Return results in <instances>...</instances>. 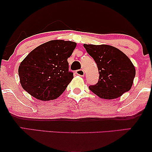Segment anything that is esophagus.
Returning <instances> with one entry per match:
<instances>
[{
  "instance_id": "obj_1",
  "label": "esophagus",
  "mask_w": 152,
  "mask_h": 152,
  "mask_svg": "<svg viewBox=\"0 0 152 152\" xmlns=\"http://www.w3.org/2000/svg\"><path fill=\"white\" fill-rule=\"evenodd\" d=\"M76 74L77 75H78L79 76H82V77H83L84 75V70H76Z\"/></svg>"
}]
</instances>
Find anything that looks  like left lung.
<instances>
[{
  "label": "left lung",
  "instance_id": "obj_1",
  "mask_svg": "<svg viewBox=\"0 0 152 152\" xmlns=\"http://www.w3.org/2000/svg\"><path fill=\"white\" fill-rule=\"evenodd\" d=\"M99 70L98 82L89 89L102 99H112L127 92L136 75L134 64L125 54L109 45L84 44Z\"/></svg>",
  "mask_w": 152,
  "mask_h": 152
}]
</instances>
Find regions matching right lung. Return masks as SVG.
<instances>
[{"label":"right lung","instance_id":"add662e5","mask_svg":"<svg viewBox=\"0 0 152 152\" xmlns=\"http://www.w3.org/2000/svg\"><path fill=\"white\" fill-rule=\"evenodd\" d=\"M76 45L73 41L53 40L31 51L18 67L23 88L40 100L59 97L73 78L67 59Z\"/></svg>","mask_w":152,"mask_h":152}]
</instances>
